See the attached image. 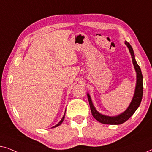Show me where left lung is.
Here are the masks:
<instances>
[{"label": "left lung", "instance_id": "obj_1", "mask_svg": "<svg viewBox=\"0 0 152 152\" xmlns=\"http://www.w3.org/2000/svg\"><path fill=\"white\" fill-rule=\"evenodd\" d=\"M125 43L126 45L127 46V48L129 50L130 54H131L132 62H133L134 69H135L136 72V85L135 91H134V97L132 98L131 103H130L129 107H128L127 109L125 111V112L121 113V114L117 115V116H109L101 114L96 110V108L94 107V104L92 103V101H91L90 96H89V93L87 94V98H88L89 106H90L92 116L96 120H97L98 122H100V123H101L102 124H107V125H120V124L125 123V122L127 121V120L134 114V113L136 112V110H137L138 107L140 105L141 100H142L143 93L142 72H141L140 68L139 66H138V63H136L135 60V56H134V53L132 46L130 45V44L127 41H125Z\"/></svg>", "mask_w": 152, "mask_h": 152}]
</instances>
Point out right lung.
I'll list each match as a JSON object with an SVG mask.
<instances>
[{
    "mask_svg": "<svg viewBox=\"0 0 152 152\" xmlns=\"http://www.w3.org/2000/svg\"><path fill=\"white\" fill-rule=\"evenodd\" d=\"M65 114H64V116H63V118H62V119L61 120V121H60V122H59V123H58L56 125H55V126H54V127H58V126H59L60 125H61V124L62 123H63V120H64V118H65Z\"/></svg>",
    "mask_w": 152,
    "mask_h": 152,
    "instance_id": "right-lung-1",
    "label": "right lung"
}]
</instances>
